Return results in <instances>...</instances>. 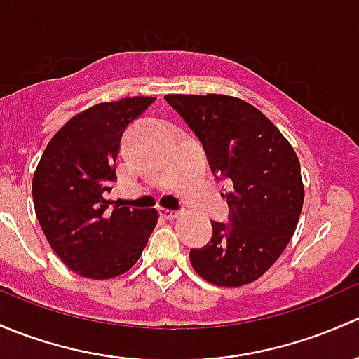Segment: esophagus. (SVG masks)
I'll list each match as a JSON object with an SVG mask.
<instances>
[{
  "label": "esophagus",
  "instance_id": "1",
  "mask_svg": "<svg viewBox=\"0 0 359 359\" xmlns=\"http://www.w3.org/2000/svg\"><path fill=\"white\" fill-rule=\"evenodd\" d=\"M158 214H161L164 219H176L181 212H178V210H171V209H158Z\"/></svg>",
  "mask_w": 359,
  "mask_h": 359
}]
</instances>
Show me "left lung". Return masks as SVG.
Instances as JSON below:
<instances>
[{
    "mask_svg": "<svg viewBox=\"0 0 359 359\" xmlns=\"http://www.w3.org/2000/svg\"><path fill=\"white\" fill-rule=\"evenodd\" d=\"M204 147L210 171L233 181L223 195L230 223L210 221L212 238L190 250L195 271L217 287L264 275L297 226L304 202L301 164L275 124L250 103L226 95H165Z\"/></svg>",
    "mask_w": 359,
    "mask_h": 359,
    "instance_id": "left-lung-1",
    "label": "left lung"
}]
</instances>
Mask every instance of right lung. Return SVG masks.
Returning a JSON list of instances; mask_svg holds the SVG:
<instances>
[{"instance_id":"right-lung-1","label":"right lung","mask_w":359,"mask_h":359,"mask_svg":"<svg viewBox=\"0 0 359 359\" xmlns=\"http://www.w3.org/2000/svg\"><path fill=\"white\" fill-rule=\"evenodd\" d=\"M123 98L90 107L50 140L32 178L36 216L51 249L67 268L107 280L131 269L157 224L155 209L107 201L126 126L154 103Z\"/></svg>"}]
</instances>
